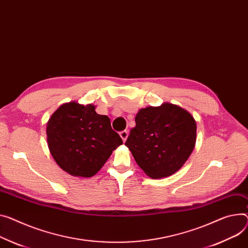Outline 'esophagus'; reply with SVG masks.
Segmentation results:
<instances>
[{
  "instance_id": "34e87169",
  "label": "esophagus",
  "mask_w": 248,
  "mask_h": 248,
  "mask_svg": "<svg viewBox=\"0 0 248 248\" xmlns=\"http://www.w3.org/2000/svg\"><path fill=\"white\" fill-rule=\"evenodd\" d=\"M119 135H120V137L122 138L123 142H125L126 139H127V137H128V131H127V130H123V131H121V132L119 133Z\"/></svg>"
}]
</instances>
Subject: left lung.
Returning a JSON list of instances; mask_svg holds the SVG:
<instances>
[{"label": "left lung", "instance_id": "1", "mask_svg": "<svg viewBox=\"0 0 248 248\" xmlns=\"http://www.w3.org/2000/svg\"><path fill=\"white\" fill-rule=\"evenodd\" d=\"M135 122L125 145L138 166L152 179L176 173L195 148L194 117L177 105L164 103L140 109Z\"/></svg>", "mask_w": 248, "mask_h": 248}]
</instances>
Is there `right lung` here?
Wrapping results in <instances>:
<instances>
[{"instance_id": "right-lung-1", "label": "right lung", "mask_w": 248, "mask_h": 248, "mask_svg": "<svg viewBox=\"0 0 248 248\" xmlns=\"http://www.w3.org/2000/svg\"><path fill=\"white\" fill-rule=\"evenodd\" d=\"M50 154L71 176L90 178L123 142L111 128L110 119L95 111V106L78 102L62 104L46 124Z\"/></svg>"}]
</instances>
